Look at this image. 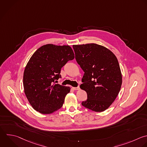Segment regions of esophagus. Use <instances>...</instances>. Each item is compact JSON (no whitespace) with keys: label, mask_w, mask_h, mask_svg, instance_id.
<instances>
[{"label":"esophagus","mask_w":147,"mask_h":147,"mask_svg":"<svg viewBox=\"0 0 147 147\" xmlns=\"http://www.w3.org/2000/svg\"><path fill=\"white\" fill-rule=\"evenodd\" d=\"M72 88H73V90H80V87L78 86V87H73Z\"/></svg>","instance_id":"34e87169"}]
</instances>
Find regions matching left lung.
Instances as JSON below:
<instances>
[{
    "label": "left lung",
    "mask_w": 147,
    "mask_h": 147,
    "mask_svg": "<svg viewBox=\"0 0 147 147\" xmlns=\"http://www.w3.org/2000/svg\"><path fill=\"white\" fill-rule=\"evenodd\" d=\"M75 59L84 74L80 86L87 94L82 106L96 112L106 110L117 96L122 84L118 60L107 48L96 44L73 45Z\"/></svg>",
    "instance_id": "obj_1"
}]
</instances>
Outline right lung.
I'll list each match as a JSON object with an SVG mask.
<instances>
[{"label": "right lung", "instance_id": "right-lung-1", "mask_svg": "<svg viewBox=\"0 0 147 147\" xmlns=\"http://www.w3.org/2000/svg\"><path fill=\"white\" fill-rule=\"evenodd\" d=\"M75 58L68 45L47 44L30 57L24 74L25 94L32 106L41 114H51L60 109L70 87L56 84L61 68Z\"/></svg>", "mask_w": 147, "mask_h": 147}]
</instances>
